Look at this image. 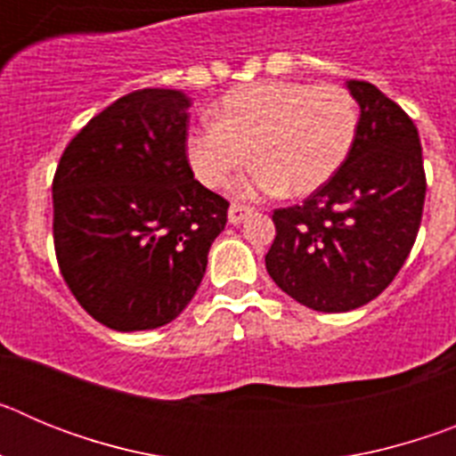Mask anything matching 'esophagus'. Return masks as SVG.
Masks as SVG:
<instances>
[{
    "label": "esophagus",
    "mask_w": 456,
    "mask_h": 456,
    "mask_svg": "<svg viewBox=\"0 0 456 456\" xmlns=\"http://www.w3.org/2000/svg\"><path fill=\"white\" fill-rule=\"evenodd\" d=\"M253 215V208H247V205H240V203H232L231 209H228V221L232 225H240L241 221L247 219V216Z\"/></svg>",
    "instance_id": "esophagus-1"
}]
</instances>
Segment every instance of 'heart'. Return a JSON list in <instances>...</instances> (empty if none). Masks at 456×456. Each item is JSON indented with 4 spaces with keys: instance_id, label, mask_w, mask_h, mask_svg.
<instances>
[{
    "instance_id": "b5f03b06",
    "label": "heart",
    "mask_w": 456,
    "mask_h": 456,
    "mask_svg": "<svg viewBox=\"0 0 456 456\" xmlns=\"http://www.w3.org/2000/svg\"><path fill=\"white\" fill-rule=\"evenodd\" d=\"M358 125V102L338 84H244L221 98L215 120L187 136V159L196 178L216 189L253 155L257 164L235 184L240 196H276L285 189L301 196L340 171L352 155Z\"/></svg>"
}]
</instances>
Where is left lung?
I'll use <instances>...</instances> for the list:
<instances>
[{
    "instance_id": "left-lung-1",
    "label": "left lung",
    "mask_w": 456,
    "mask_h": 456,
    "mask_svg": "<svg viewBox=\"0 0 456 456\" xmlns=\"http://www.w3.org/2000/svg\"><path fill=\"white\" fill-rule=\"evenodd\" d=\"M361 107L356 143L340 171L304 205L273 212L265 256L273 283L320 313H347L384 292L409 257L425 205L416 125L374 84L349 79Z\"/></svg>"
}]
</instances>
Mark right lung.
Masks as SVG:
<instances>
[{
	"mask_svg": "<svg viewBox=\"0 0 456 456\" xmlns=\"http://www.w3.org/2000/svg\"><path fill=\"white\" fill-rule=\"evenodd\" d=\"M175 88H141L93 116L52 183L54 248L84 310L114 331L157 329L203 281L228 200L193 180Z\"/></svg>",
	"mask_w": 456,
	"mask_h": 456,
	"instance_id": "add662e5",
	"label": "right lung"
}]
</instances>
